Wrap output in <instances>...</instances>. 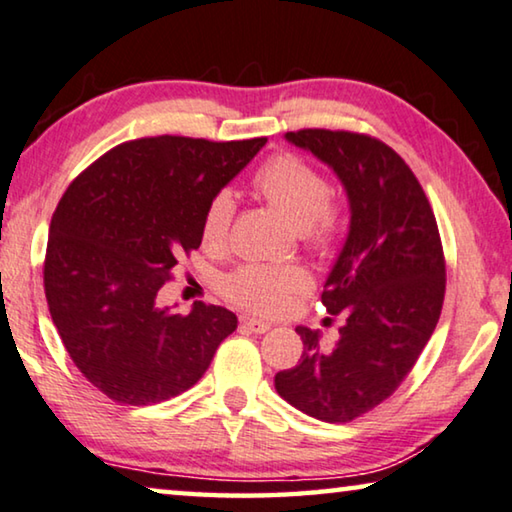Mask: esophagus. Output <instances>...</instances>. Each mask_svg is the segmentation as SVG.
<instances>
[{
  "instance_id": "esophagus-1",
  "label": "esophagus",
  "mask_w": 512,
  "mask_h": 512,
  "mask_svg": "<svg viewBox=\"0 0 512 512\" xmlns=\"http://www.w3.org/2000/svg\"><path fill=\"white\" fill-rule=\"evenodd\" d=\"M270 327H272L270 322H263V320H256V318H249V316H242L240 318V329H245V332L265 334Z\"/></svg>"
}]
</instances>
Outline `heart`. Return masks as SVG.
Segmentation results:
<instances>
[{
  "mask_svg": "<svg viewBox=\"0 0 512 512\" xmlns=\"http://www.w3.org/2000/svg\"><path fill=\"white\" fill-rule=\"evenodd\" d=\"M254 187L274 208L302 229L304 238L318 249L336 245L343 233V212L332 201V187L311 164L295 155H274L254 176ZM235 201L231 192L212 196L201 222V240L210 249H226L231 240ZM311 288L309 272L300 265L249 263L222 281L229 302L258 316H279L295 295Z\"/></svg>",
  "mask_w": 512,
  "mask_h": 512,
  "instance_id": "b5f03b06",
  "label": "heart"
}]
</instances>
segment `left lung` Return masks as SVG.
<instances>
[{
    "instance_id": "obj_1",
    "label": "left lung",
    "mask_w": 512,
    "mask_h": 512,
    "mask_svg": "<svg viewBox=\"0 0 512 512\" xmlns=\"http://www.w3.org/2000/svg\"><path fill=\"white\" fill-rule=\"evenodd\" d=\"M288 141L336 171L350 199V233L322 290L345 322L322 350L318 332L297 327L300 364L274 375L279 396L313 419L348 423L387 400L435 332L446 261L435 212L414 171L364 132L304 128Z\"/></svg>"
}]
</instances>
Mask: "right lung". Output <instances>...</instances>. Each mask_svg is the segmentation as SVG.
Here are the masks:
<instances>
[{
    "instance_id": "1",
    "label": "right lung",
    "mask_w": 512,
    "mask_h": 512,
    "mask_svg": "<svg viewBox=\"0 0 512 512\" xmlns=\"http://www.w3.org/2000/svg\"><path fill=\"white\" fill-rule=\"evenodd\" d=\"M265 141H125L61 196L43 263L47 306L73 364L114 403L155 405L194 387L238 327L224 306L196 302L180 316L157 293L199 249L212 196Z\"/></svg>"
}]
</instances>
